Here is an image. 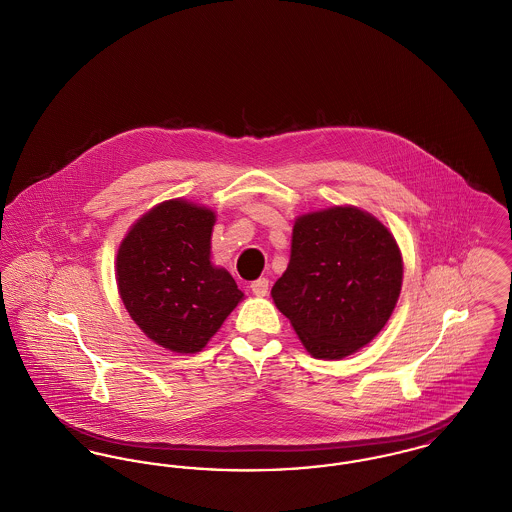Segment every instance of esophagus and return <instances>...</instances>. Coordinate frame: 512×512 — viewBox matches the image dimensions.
Here are the masks:
<instances>
[{
    "instance_id": "esophagus-1",
    "label": "esophagus",
    "mask_w": 512,
    "mask_h": 512,
    "mask_svg": "<svg viewBox=\"0 0 512 512\" xmlns=\"http://www.w3.org/2000/svg\"><path fill=\"white\" fill-rule=\"evenodd\" d=\"M268 289H270V281L266 277H260L256 281L250 283V291L256 295V297H266L268 295Z\"/></svg>"
}]
</instances>
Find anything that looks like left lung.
I'll return each mask as SVG.
<instances>
[{
  "mask_svg": "<svg viewBox=\"0 0 512 512\" xmlns=\"http://www.w3.org/2000/svg\"><path fill=\"white\" fill-rule=\"evenodd\" d=\"M404 277L394 235L375 215L334 205L299 215L272 299L316 359H343L390 320Z\"/></svg>",
  "mask_w": 512,
  "mask_h": 512,
  "instance_id": "8db88e82",
  "label": "left lung"
}]
</instances>
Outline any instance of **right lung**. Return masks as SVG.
<instances>
[{"label": "right lung", "mask_w": 512, "mask_h": 512, "mask_svg": "<svg viewBox=\"0 0 512 512\" xmlns=\"http://www.w3.org/2000/svg\"><path fill=\"white\" fill-rule=\"evenodd\" d=\"M215 211L182 198L143 213L116 254L118 293L141 332L174 353H198L244 293L211 264Z\"/></svg>", "instance_id": "1"}]
</instances>
